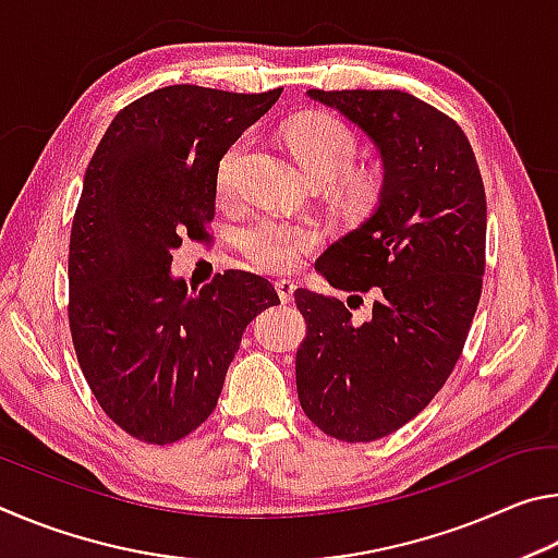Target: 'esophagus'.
<instances>
[{"mask_svg":"<svg viewBox=\"0 0 558 558\" xmlns=\"http://www.w3.org/2000/svg\"><path fill=\"white\" fill-rule=\"evenodd\" d=\"M276 290H278V298L282 302H290L292 295H295V282L290 280H276Z\"/></svg>","mask_w":558,"mask_h":558,"instance_id":"34e87169","label":"esophagus"}]
</instances>
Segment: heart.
<instances>
[{"instance_id": "1", "label": "heart", "mask_w": 558, "mask_h": 558, "mask_svg": "<svg viewBox=\"0 0 558 558\" xmlns=\"http://www.w3.org/2000/svg\"><path fill=\"white\" fill-rule=\"evenodd\" d=\"M251 145V135L239 140L223 149L216 167V186L221 194H231L239 177L241 159ZM288 145L298 157L300 167L310 179H332L344 174L354 165L359 143L352 128L329 112H307L288 125ZM359 192H369L372 179L366 174L354 177ZM319 243V235L313 226H300L280 221L276 216H258L239 233V245L258 268L270 272H288L300 266V260Z\"/></svg>"}]
</instances>
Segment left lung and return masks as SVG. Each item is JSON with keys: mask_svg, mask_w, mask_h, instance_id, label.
Segmentation results:
<instances>
[{"mask_svg": "<svg viewBox=\"0 0 558 558\" xmlns=\"http://www.w3.org/2000/svg\"><path fill=\"white\" fill-rule=\"evenodd\" d=\"M379 149L374 211L329 245L317 270L332 288L374 292L372 319L342 300L295 290L307 337L298 399L319 430L372 442L433 401L458 364L485 272L487 202L465 132L403 90H307Z\"/></svg>", "mask_w": 558, "mask_h": 558, "instance_id": "1", "label": "left lung"}]
</instances>
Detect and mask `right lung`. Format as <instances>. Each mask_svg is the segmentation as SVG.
I'll use <instances>...</instances> for the list:
<instances>
[{"instance_id":"1","label":"right lung","mask_w":558,"mask_h":558,"mask_svg":"<svg viewBox=\"0 0 558 558\" xmlns=\"http://www.w3.org/2000/svg\"><path fill=\"white\" fill-rule=\"evenodd\" d=\"M282 88L167 86L122 108L83 177L69 248V323L93 396L132 438L167 446L209 418L243 329L280 305L266 278H172L182 239H206L223 149Z\"/></svg>"}]
</instances>
